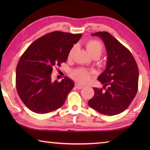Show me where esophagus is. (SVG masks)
<instances>
[{
	"label": "esophagus",
	"instance_id": "1",
	"mask_svg": "<svg viewBox=\"0 0 150 150\" xmlns=\"http://www.w3.org/2000/svg\"><path fill=\"white\" fill-rule=\"evenodd\" d=\"M75 87L76 88H77V89H81V88H83V86L79 84H75Z\"/></svg>",
	"mask_w": 150,
	"mask_h": 150
}]
</instances>
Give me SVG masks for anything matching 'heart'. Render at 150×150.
Here are the masks:
<instances>
[{
    "instance_id": "heart-1",
    "label": "heart",
    "mask_w": 150,
    "mask_h": 150,
    "mask_svg": "<svg viewBox=\"0 0 150 150\" xmlns=\"http://www.w3.org/2000/svg\"><path fill=\"white\" fill-rule=\"evenodd\" d=\"M86 47L88 52L92 57L97 56L100 57L103 52V46L101 43L96 40H91L86 43ZM76 50V46L74 45L69 50L68 54V57L71 58ZM94 72L92 71H89L83 67H78L71 71V75L74 80L80 83H87L89 82L91 77L93 75Z\"/></svg>"
}]
</instances>
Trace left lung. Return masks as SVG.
I'll list each match as a JSON object with an SVG mask.
<instances>
[{"label":"left lung","mask_w":150,"mask_h":150,"mask_svg":"<svg viewBox=\"0 0 150 150\" xmlns=\"http://www.w3.org/2000/svg\"><path fill=\"white\" fill-rule=\"evenodd\" d=\"M91 35L100 37L105 43L107 64L98 77L105 90L93 88L95 95L88 105L103 115H118L128 107L138 92V65L130 51L108 32Z\"/></svg>","instance_id":"left-lung-1"}]
</instances>
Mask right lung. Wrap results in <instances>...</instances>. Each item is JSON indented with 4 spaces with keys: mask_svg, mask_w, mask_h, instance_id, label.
<instances>
[{
    "mask_svg": "<svg viewBox=\"0 0 150 150\" xmlns=\"http://www.w3.org/2000/svg\"><path fill=\"white\" fill-rule=\"evenodd\" d=\"M81 34L53 32L32 43L22 55L16 67V87L20 99L30 110L45 114L60 108L74 87L65 77L52 80L53 67H61Z\"/></svg>",
    "mask_w": 150,
    "mask_h": 150,
    "instance_id": "add662e5",
    "label": "right lung"
}]
</instances>
